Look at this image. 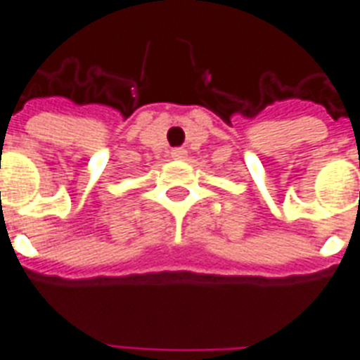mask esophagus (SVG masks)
Segmentation results:
<instances>
[{"mask_svg":"<svg viewBox=\"0 0 360 360\" xmlns=\"http://www.w3.org/2000/svg\"><path fill=\"white\" fill-rule=\"evenodd\" d=\"M172 156L173 158H185V156H187V150H185V148H173Z\"/></svg>","mask_w":360,"mask_h":360,"instance_id":"obj_1","label":"esophagus"}]
</instances>
